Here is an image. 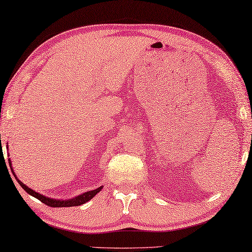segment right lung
Returning a JSON list of instances; mask_svg holds the SVG:
<instances>
[{"label": "right lung", "instance_id": "1", "mask_svg": "<svg viewBox=\"0 0 252 252\" xmlns=\"http://www.w3.org/2000/svg\"><path fill=\"white\" fill-rule=\"evenodd\" d=\"M9 164H10V167H11L12 173H13V175L15 176L14 172H13V168H12V166H11V165H12L11 162H9ZM15 179H16V181H18V183H19L20 185H21V187H22L24 189H26V191L29 193V194L32 195V196H34L35 199L40 200L41 202H42V203L47 204V205H49V207H52V208L78 207V205H81V204L86 203V202H88L89 200H92L93 197H94V195H96L97 193L102 189V187H100V188H98V189H93V191H88V192L84 193V194H80V195H78L77 197H73V199H71V200H55V199H50V197H47V196H43V195L39 194V193L34 192V191H33V189H31L30 188H28L26 184H23V183L21 182V181H19L18 177H16V176H15Z\"/></svg>", "mask_w": 252, "mask_h": 252}]
</instances>
